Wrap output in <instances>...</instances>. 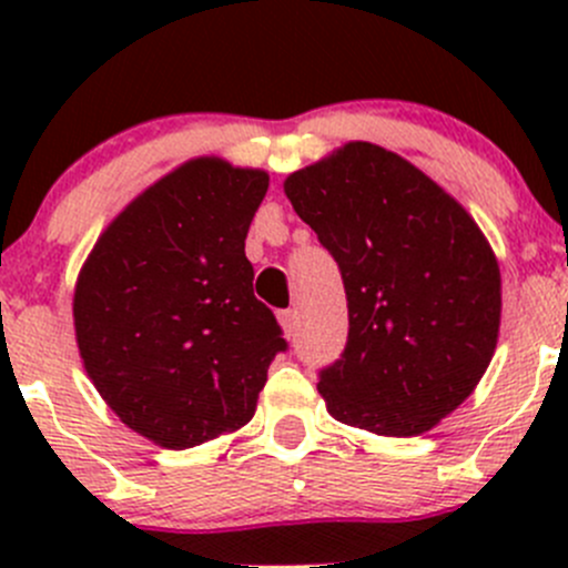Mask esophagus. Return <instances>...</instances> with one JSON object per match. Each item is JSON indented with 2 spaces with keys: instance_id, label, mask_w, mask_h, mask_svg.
Returning <instances> with one entry per match:
<instances>
[{
  "instance_id": "esophagus-1",
  "label": "esophagus",
  "mask_w": 568,
  "mask_h": 568,
  "mask_svg": "<svg viewBox=\"0 0 568 568\" xmlns=\"http://www.w3.org/2000/svg\"><path fill=\"white\" fill-rule=\"evenodd\" d=\"M277 321H280V326H283V332L288 337H294L296 335V311H280L277 313Z\"/></svg>"
}]
</instances>
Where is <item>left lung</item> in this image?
I'll return each instance as SVG.
<instances>
[{
	"instance_id": "1",
	"label": "left lung",
	"mask_w": 568,
	"mask_h": 568,
	"mask_svg": "<svg viewBox=\"0 0 568 568\" xmlns=\"http://www.w3.org/2000/svg\"><path fill=\"white\" fill-rule=\"evenodd\" d=\"M285 194L346 288V348L318 371L326 412L385 437L434 428L497 346L500 268L480 227L415 164L371 142L296 170Z\"/></svg>"
}]
</instances>
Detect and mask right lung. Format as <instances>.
Segmentation results:
<instances>
[{"label":"right lung","mask_w":568,"mask_h":568,"mask_svg":"<svg viewBox=\"0 0 568 568\" xmlns=\"http://www.w3.org/2000/svg\"><path fill=\"white\" fill-rule=\"evenodd\" d=\"M263 170L192 159L101 233L73 294L79 354L109 409L162 448H194L252 420L274 354V313L244 255Z\"/></svg>","instance_id":"obj_1"}]
</instances>
